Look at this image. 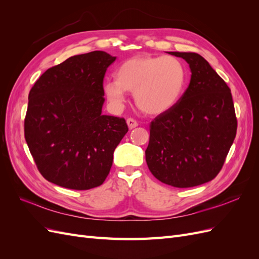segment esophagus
Here are the masks:
<instances>
[{"instance_id":"1","label":"esophagus","mask_w":259,"mask_h":259,"mask_svg":"<svg viewBox=\"0 0 259 259\" xmlns=\"http://www.w3.org/2000/svg\"><path fill=\"white\" fill-rule=\"evenodd\" d=\"M126 123H127V126H128L130 130H133V128H135L136 126H138L137 121H135L134 119H132V117H130V119L126 120Z\"/></svg>"}]
</instances>
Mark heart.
I'll list each match as a JSON object with an SVG mask.
<instances>
[{"label": "heart", "instance_id": "obj_1", "mask_svg": "<svg viewBox=\"0 0 259 259\" xmlns=\"http://www.w3.org/2000/svg\"><path fill=\"white\" fill-rule=\"evenodd\" d=\"M187 68L174 56H135L123 61L116 79L104 83V93L115 109L123 108L127 92H134L140 110L159 115L170 110L182 97L187 83Z\"/></svg>", "mask_w": 259, "mask_h": 259}]
</instances>
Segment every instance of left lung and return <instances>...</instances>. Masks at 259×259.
<instances>
[{"label":"left lung","mask_w":259,"mask_h":259,"mask_svg":"<svg viewBox=\"0 0 259 259\" xmlns=\"http://www.w3.org/2000/svg\"><path fill=\"white\" fill-rule=\"evenodd\" d=\"M187 61L190 83L170 110L150 124L147 165L160 182L189 188L214 179L237 134L230 89L197 53L168 52Z\"/></svg>","instance_id":"1"}]
</instances>
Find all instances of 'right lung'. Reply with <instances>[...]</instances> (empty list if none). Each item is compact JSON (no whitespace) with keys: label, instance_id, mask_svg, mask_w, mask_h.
Segmentation results:
<instances>
[{"label":"right lung","instance_id":"1","mask_svg":"<svg viewBox=\"0 0 259 259\" xmlns=\"http://www.w3.org/2000/svg\"><path fill=\"white\" fill-rule=\"evenodd\" d=\"M115 59L101 51L75 55L46 70L31 89L25 138L49 182L89 190L107 178L128 131L123 117L101 111L105 73Z\"/></svg>","mask_w":259,"mask_h":259}]
</instances>
